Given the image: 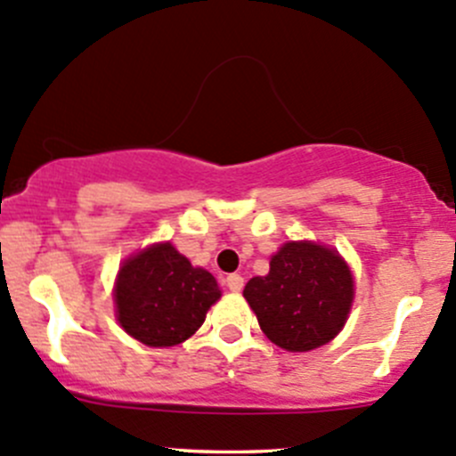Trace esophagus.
Here are the masks:
<instances>
[{
    "label": "esophagus",
    "mask_w": 456,
    "mask_h": 456,
    "mask_svg": "<svg viewBox=\"0 0 456 456\" xmlns=\"http://www.w3.org/2000/svg\"><path fill=\"white\" fill-rule=\"evenodd\" d=\"M224 285L232 291H240L242 285H245V278H242L240 273H229V276L224 278Z\"/></svg>",
    "instance_id": "34e87169"
}]
</instances>
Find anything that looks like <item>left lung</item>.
<instances>
[{"label": "left lung", "instance_id": "obj_1", "mask_svg": "<svg viewBox=\"0 0 456 456\" xmlns=\"http://www.w3.org/2000/svg\"><path fill=\"white\" fill-rule=\"evenodd\" d=\"M242 296L272 343L287 352H307L330 343L346 325L354 281L336 251L287 242L269 263L267 276L251 278Z\"/></svg>", "mask_w": 456, "mask_h": 456}]
</instances>
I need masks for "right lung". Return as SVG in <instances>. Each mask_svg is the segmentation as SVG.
<instances>
[{"mask_svg": "<svg viewBox=\"0 0 456 456\" xmlns=\"http://www.w3.org/2000/svg\"><path fill=\"white\" fill-rule=\"evenodd\" d=\"M218 298L216 278L191 267L169 242L140 251L118 273V321L151 347L178 346L196 334Z\"/></svg>", "mask_w": 456, "mask_h": 456, "instance_id": "obj_1", "label": "right lung"}]
</instances>
